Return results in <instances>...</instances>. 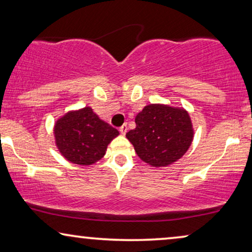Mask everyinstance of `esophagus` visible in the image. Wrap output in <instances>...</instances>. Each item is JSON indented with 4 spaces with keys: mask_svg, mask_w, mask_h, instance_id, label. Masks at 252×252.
<instances>
[{
    "mask_svg": "<svg viewBox=\"0 0 252 252\" xmlns=\"http://www.w3.org/2000/svg\"><path fill=\"white\" fill-rule=\"evenodd\" d=\"M127 129H128L127 128V124H124V125L119 128V132L122 133V135H125V134L127 133Z\"/></svg>",
    "mask_w": 252,
    "mask_h": 252,
    "instance_id": "1",
    "label": "esophagus"
}]
</instances>
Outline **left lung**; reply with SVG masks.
Here are the masks:
<instances>
[{
    "mask_svg": "<svg viewBox=\"0 0 252 252\" xmlns=\"http://www.w3.org/2000/svg\"><path fill=\"white\" fill-rule=\"evenodd\" d=\"M136 127L126 134L144 163L165 167L184 156L194 139L189 113L165 104L146 105L135 117Z\"/></svg>",
    "mask_w": 252,
    "mask_h": 252,
    "instance_id": "1",
    "label": "left lung"
}]
</instances>
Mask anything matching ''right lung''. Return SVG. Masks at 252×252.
Here are the masks:
<instances>
[{
    "label": "right lung",
    "mask_w": 252,
    "mask_h": 252,
    "mask_svg": "<svg viewBox=\"0 0 252 252\" xmlns=\"http://www.w3.org/2000/svg\"><path fill=\"white\" fill-rule=\"evenodd\" d=\"M55 142L65 159L87 166L105 155L108 144L119 132L103 122L92 108L70 111L57 120L54 127Z\"/></svg>",
    "instance_id": "add662e5"
}]
</instances>
